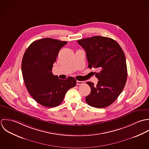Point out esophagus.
I'll return each instance as SVG.
<instances>
[{"label": "esophagus", "instance_id": "esophagus-1", "mask_svg": "<svg viewBox=\"0 0 149 149\" xmlns=\"http://www.w3.org/2000/svg\"><path fill=\"white\" fill-rule=\"evenodd\" d=\"M85 84V82L84 81H77V84L78 85H84Z\"/></svg>", "mask_w": 149, "mask_h": 149}]
</instances>
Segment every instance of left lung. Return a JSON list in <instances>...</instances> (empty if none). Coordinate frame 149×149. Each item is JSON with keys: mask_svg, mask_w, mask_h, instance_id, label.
<instances>
[{"mask_svg": "<svg viewBox=\"0 0 149 149\" xmlns=\"http://www.w3.org/2000/svg\"><path fill=\"white\" fill-rule=\"evenodd\" d=\"M85 49L89 68H98L95 75L98 79L94 85L87 82L91 91L86 97L90 106L103 108L111 105L124 89L127 77L124 53L119 44L112 38L100 36L78 40Z\"/></svg>", "mask_w": 149, "mask_h": 149, "instance_id": "1", "label": "left lung"}]
</instances>
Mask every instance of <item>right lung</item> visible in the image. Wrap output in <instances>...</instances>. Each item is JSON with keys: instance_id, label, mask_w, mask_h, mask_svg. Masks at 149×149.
Listing matches in <instances>:
<instances>
[{"instance_id": "add662e5", "label": "right lung", "mask_w": 149, "mask_h": 149, "mask_svg": "<svg viewBox=\"0 0 149 149\" xmlns=\"http://www.w3.org/2000/svg\"><path fill=\"white\" fill-rule=\"evenodd\" d=\"M67 43L51 38L40 39L30 44L23 56L25 85L33 98L42 106L59 105L67 91L77 84L73 77L62 80L51 72L60 49Z\"/></svg>"}]
</instances>
